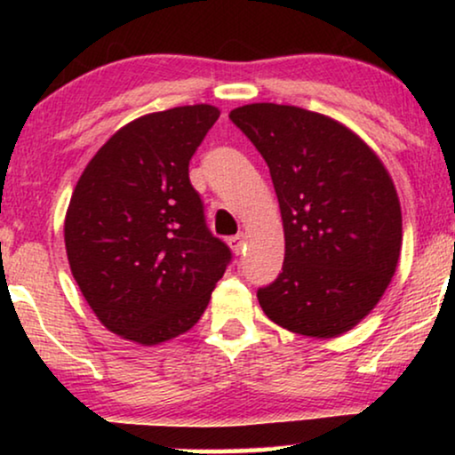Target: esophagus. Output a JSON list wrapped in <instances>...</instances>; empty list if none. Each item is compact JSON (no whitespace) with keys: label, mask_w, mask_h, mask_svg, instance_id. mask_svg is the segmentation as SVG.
<instances>
[{"label":"esophagus","mask_w":455,"mask_h":455,"mask_svg":"<svg viewBox=\"0 0 455 455\" xmlns=\"http://www.w3.org/2000/svg\"><path fill=\"white\" fill-rule=\"evenodd\" d=\"M244 242H246V235L244 234H238V235H234V238H229V248H232V252L234 254H242L244 252Z\"/></svg>","instance_id":"esophagus-1"}]
</instances>
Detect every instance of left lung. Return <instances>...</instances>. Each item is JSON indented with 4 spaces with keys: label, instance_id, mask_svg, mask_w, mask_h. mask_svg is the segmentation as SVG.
Instances as JSON below:
<instances>
[{
    "label": "left lung",
    "instance_id": "left-lung-1",
    "mask_svg": "<svg viewBox=\"0 0 455 455\" xmlns=\"http://www.w3.org/2000/svg\"><path fill=\"white\" fill-rule=\"evenodd\" d=\"M229 117L269 165L282 211L283 271L259 290L260 308L291 333L344 335L377 307L400 260L402 207L387 167L316 111L248 103Z\"/></svg>",
    "mask_w": 455,
    "mask_h": 455
}]
</instances>
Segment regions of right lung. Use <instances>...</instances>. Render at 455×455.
<instances>
[{
	"label": "right lung",
	"mask_w": 455,
	"mask_h": 455,
	"mask_svg": "<svg viewBox=\"0 0 455 455\" xmlns=\"http://www.w3.org/2000/svg\"><path fill=\"white\" fill-rule=\"evenodd\" d=\"M221 111L182 105L136 117L99 148L64 221L68 263L105 329L157 346L192 329L229 248L204 226L188 164Z\"/></svg>",
	"instance_id": "obj_1"
}]
</instances>
